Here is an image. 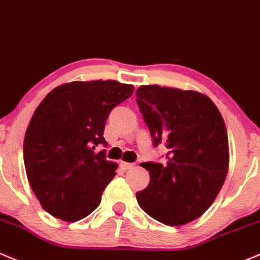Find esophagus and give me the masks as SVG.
Returning a JSON list of instances; mask_svg holds the SVG:
<instances>
[{"label": "esophagus", "mask_w": 260, "mask_h": 260, "mask_svg": "<svg viewBox=\"0 0 260 260\" xmlns=\"http://www.w3.org/2000/svg\"><path fill=\"white\" fill-rule=\"evenodd\" d=\"M119 166H121V168L123 169V171H127V169H129V168H132L133 166V163H127V162H121L119 163Z\"/></svg>", "instance_id": "1"}]
</instances>
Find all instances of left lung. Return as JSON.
<instances>
[{"label":"left lung","instance_id":"1","mask_svg":"<svg viewBox=\"0 0 260 260\" xmlns=\"http://www.w3.org/2000/svg\"><path fill=\"white\" fill-rule=\"evenodd\" d=\"M136 101L153 147L166 148V162H147L149 184L136 193L139 207L166 225L201 217L219 193L229 165L222 114L196 91L141 86Z\"/></svg>","mask_w":260,"mask_h":260}]
</instances>
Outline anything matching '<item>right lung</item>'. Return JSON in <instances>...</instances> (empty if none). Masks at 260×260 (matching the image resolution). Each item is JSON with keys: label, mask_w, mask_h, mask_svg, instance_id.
Returning a JSON list of instances; mask_svg holds the SVG:
<instances>
[{"label": "right lung", "mask_w": 260, "mask_h": 260, "mask_svg": "<svg viewBox=\"0 0 260 260\" xmlns=\"http://www.w3.org/2000/svg\"><path fill=\"white\" fill-rule=\"evenodd\" d=\"M116 81H75L56 87L40 103L23 142V160L32 190L53 217L77 222L100 206L116 176L117 163L95 147L109 113L133 93Z\"/></svg>", "instance_id": "add662e5"}]
</instances>
